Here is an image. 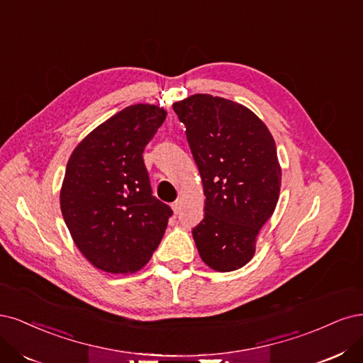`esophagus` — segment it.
Wrapping results in <instances>:
<instances>
[{"instance_id":"esophagus-1","label":"esophagus","mask_w":363,"mask_h":363,"mask_svg":"<svg viewBox=\"0 0 363 363\" xmlns=\"http://www.w3.org/2000/svg\"><path fill=\"white\" fill-rule=\"evenodd\" d=\"M172 209H173L174 214H178L179 209H181V201H174V202L172 203Z\"/></svg>"}]
</instances>
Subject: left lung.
Segmentation results:
<instances>
[{"label":"left lung","instance_id":"1","mask_svg":"<svg viewBox=\"0 0 363 363\" xmlns=\"http://www.w3.org/2000/svg\"><path fill=\"white\" fill-rule=\"evenodd\" d=\"M201 173L205 217L193 229L202 261L233 272L255 255L256 237L279 201L282 170L274 138L247 107L213 95L174 102Z\"/></svg>","mask_w":363,"mask_h":363}]
</instances>
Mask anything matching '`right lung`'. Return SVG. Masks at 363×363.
Here are the masks:
<instances>
[{"instance_id": "obj_1", "label": "right lung", "mask_w": 363, "mask_h": 363, "mask_svg": "<svg viewBox=\"0 0 363 363\" xmlns=\"http://www.w3.org/2000/svg\"><path fill=\"white\" fill-rule=\"evenodd\" d=\"M166 111L135 104L95 128L72 152L60 191L65 223L102 272L140 270L164 235L172 208L152 196L143 150Z\"/></svg>"}]
</instances>
